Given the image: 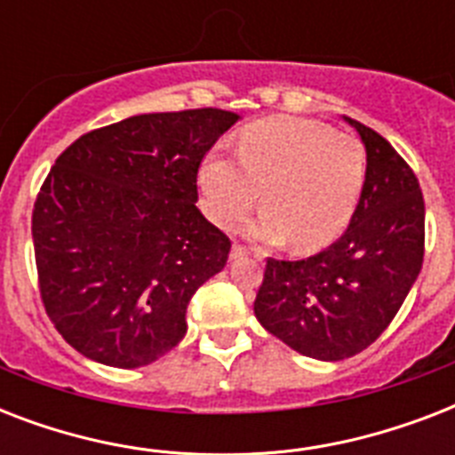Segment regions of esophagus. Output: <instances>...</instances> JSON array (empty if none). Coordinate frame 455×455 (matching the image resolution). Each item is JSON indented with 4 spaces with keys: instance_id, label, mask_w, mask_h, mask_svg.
<instances>
[{
    "instance_id": "1",
    "label": "esophagus",
    "mask_w": 455,
    "mask_h": 455,
    "mask_svg": "<svg viewBox=\"0 0 455 455\" xmlns=\"http://www.w3.org/2000/svg\"><path fill=\"white\" fill-rule=\"evenodd\" d=\"M243 255H250V250L245 248V245H241V243H234V248H231V259H235V257H243ZM255 257L259 259V252H255Z\"/></svg>"
}]
</instances>
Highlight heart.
Instances as JSON below:
<instances>
[{
	"label": "heart",
	"instance_id": "1",
	"mask_svg": "<svg viewBox=\"0 0 455 455\" xmlns=\"http://www.w3.org/2000/svg\"><path fill=\"white\" fill-rule=\"evenodd\" d=\"M234 157L214 151L200 164V191L207 217L231 227L255 205L264 210L248 234L283 243L298 252L331 245L359 203L366 156L354 137L304 117H269L243 130Z\"/></svg>",
	"mask_w": 455,
	"mask_h": 455
}]
</instances>
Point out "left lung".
I'll return each mask as SVG.
<instances>
[{
	"mask_svg": "<svg viewBox=\"0 0 455 455\" xmlns=\"http://www.w3.org/2000/svg\"><path fill=\"white\" fill-rule=\"evenodd\" d=\"M359 205L338 241L307 259H267L257 321L295 352L339 361L380 338L416 283L425 255V200L406 160L366 124Z\"/></svg>",
	"mask_w": 455,
	"mask_h": 455,
	"instance_id": "left-lung-1",
	"label": "left lung"
}]
</instances>
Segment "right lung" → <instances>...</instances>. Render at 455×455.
<instances>
[{
  "mask_svg": "<svg viewBox=\"0 0 455 455\" xmlns=\"http://www.w3.org/2000/svg\"><path fill=\"white\" fill-rule=\"evenodd\" d=\"M235 123L220 108L134 116L56 157L32 210L39 295L87 359L139 368L181 342L193 292L231 250L196 207V181Z\"/></svg>",
  "mask_w": 455,
  "mask_h": 455,
  "instance_id": "1",
  "label": "right lung"
}]
</instances>
